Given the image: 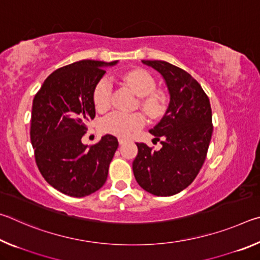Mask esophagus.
<instances>
[{
  "label": "esophagus",
  "mask_w": 260,
  "mask_h": 260,
  "mask_svg": "<svg viewBox=\"0 0 260 260\" xmlns=\"http://www.w3.org/2000/svg\"><path fill=\"white\" fill-rule=\"evenodd\" d=\"M127 141H128V140H126L124 138H118V142H119V144H124V143L127 142Z\"/></svg>",
  "instance_id": "1"
}]
</instances>
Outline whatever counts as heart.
Returning a JSON list of instances; mask_svg holds the SVG:
<instances>
[{
	"mask_svg": "<svg viewBox=\"0 0 260 260\" xmlns=\"http://www.w3.org/2000/svg\"><path fill=\"white\" fill-rule=\"evenodd\" d=\"M122 81L141 98L139 105L150 118H158L164 114L167 108V96L160 89H155L156 81L150 73L143 69H135L122 74ZM112 87L109 79L103 78L95 86L93 103L99 112L108 111L111 107ZM146 124L143 114L112 112L100 122L101 131L119 138H128Z\"/></svg>",
	"mask_w": 260,
	"mask_h": 260,
	"instance_id": "1",
	"label": "heart"
}]
</instances>
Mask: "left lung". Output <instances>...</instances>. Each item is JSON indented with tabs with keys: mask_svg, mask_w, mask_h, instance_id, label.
<instances>
[{
	"mask_svg": "<svg viewBox=\"0 0 260 260\" xmlns=\"http://www.w3.org/2000/svg\"><path fill=\"white\" fill-rule=\"evenodd\" d=\"M142 61L165 79L171 100L164 117L150 129L160 141V150L136 143L134 177L152 195L172 196L186 189L204 164L213 131L210 100L184 70L164 60Z\"/></svg>",
	"mask_w": 260,
	"mask_h": 260,
	"instance_id": "1",
	"label": "left lung"
}]
</instances>
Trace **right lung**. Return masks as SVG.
Wrapping results in <instances>:
<instances>
[{
    "label": "right lung",
    "mask_w": 260,
    "mask_h": 260,
    "mask_svg": "<svg viewBox=\"0 0 260 260\" xmlns=\"http://www.w3.org/2000/svg\"><path fill=\"white\" fill-rule=\"evenodd\" d=\"M114 64L86 59L67 65L52 72L34 96L29 136L35 162L46 181L68 196H88L107 181L117 138L107 134L91 146L81 139L95 118V86L103 68Z\"/></svg>",
    "instance_id": "add662e5"
}]
</instances>
